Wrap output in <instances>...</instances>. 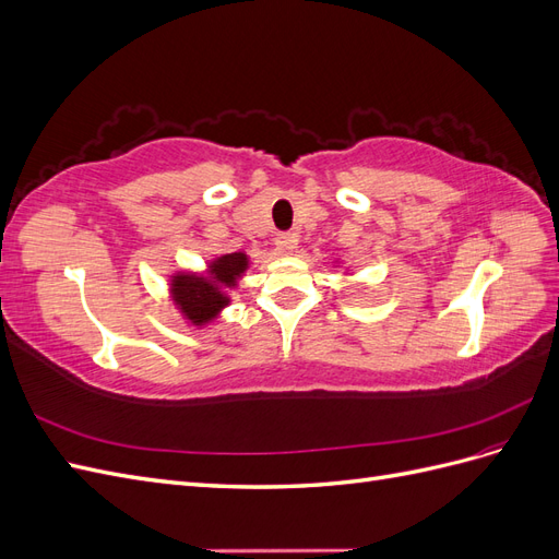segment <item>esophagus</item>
Instances as JSON below:
<instances>
[{"label":"esophagus","instance_id":"esophagus-1","mask_svg":"<svg viewBox=\"0 0 559 559\" xmlns=\"http://www.w3.org/2000/svg\"><path fill=\"white\" fill-rule=\"evenodd\" d=\"M296 235L294 233H280L275 238V245H277V251L282 253H292L296 249Z\"/></svg>","mask_w":559,"mask_h":559}]
</instances>
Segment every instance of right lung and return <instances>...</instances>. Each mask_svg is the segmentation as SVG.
<instances>
[{"mask_svg": "<svg viewBox=\"0 0 559 559\" xmlns=\"http://www.w3.org/2000/svg\"><path fill=\"white\" fill-rule=\"evenodd\" d=\"M247 270L245 253H226L210 265V277L198 275H177L173 280V296L181 312L189 317L193 324H205L222 310L228 298L224 296L222 286H233Z\"/></svg>", "mask_w": 559, "mask_h": 559, "instance_id": "obj_1", "label": "right lung"}]
</instances>
